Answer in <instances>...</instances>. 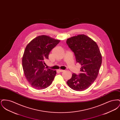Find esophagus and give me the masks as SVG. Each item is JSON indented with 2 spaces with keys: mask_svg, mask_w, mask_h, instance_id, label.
I'll use <instances>...</instances> for the list:
<instances>
[{
  "mask_svg": "<svg viewBox=\"0 0 120 120\" xmlns=\"http://www.w3.org/2000/svg\"><path fill=\"white\" fill-rule=\"evenodd\" d=\"M58 71H59V72H62L64 71V70H61V69H59V70H58Z\"/></svg>",
  "mask_w": 120,
  "mask_h": 120,
  "instance_id": "esophagus-1",
  "label": "esophagus"
}]
</instances>
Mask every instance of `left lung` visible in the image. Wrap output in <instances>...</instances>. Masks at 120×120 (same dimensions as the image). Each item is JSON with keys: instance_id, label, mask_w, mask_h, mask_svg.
<instances>
[{"instance_id": "left-lung-1", "label": "left lung", "mask_w": 120, "mask_h": 120, "mask_svg": "<svg viewBox=\"0 0 120 120\" xmlns=\"http://www.w3.org/2000/svg\"><path fill=\"white\" fill-rule=\"evenodd\" d=\"M67 44L75 54L76 63L81 66V73L72 74L67 82L72 90L81 91L88 89L97 78L102 58L95 41L85 34H79L68 38Z\"/></svg>"}]
</instances>
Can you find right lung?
<instances>
[{"mask_svg": "<svg viewBox=\"0 0 120 120\" xmlns=\"http://www.w3.org/2000/svg\"><path fill=\"white\" fill-rule=\"evenodd\" d=\"M60 42L45 35L36 37L26 47L22 64L25 75L34 89L42 90L51 84L56 71L46 69L45 61L49 59L52 49Z\"/></svg>", "mask_w": 120, "mask_h": 120, "instance_id": "add662e5", "label": "right lung"}]
</instances>
